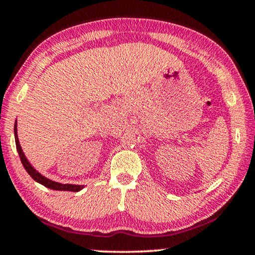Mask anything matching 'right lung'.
I'll return each mask as SVG.
<instances>
[{"instance_id":"right-lung-1","label":"right lung","mask_w":255,"mask_h":255,"mask_svg":"<svg viewBox=\"0 0 255 255\" xmlns=\"http://www.w3.org/2000/svg\"><path fill=\"white\" fill-rule=\"evenodd\" d=\"M14 134H15L16 149H17V151H18V155H20L22 165H23L24 169L27 170L29 175H30L31 178L35 180V181L41 183V185H43L44 187H48V188L54 189V191H68V192L81 191V189L83 188V186H81V185H70V183H60V182L51 181V180L47 179L46 176H43L42 174L38 173L37 170L30 165V162H29L27 157H25L23 150H22V148L20 146V141H18V137H17V124H16V122L14 126Z\"/></svg>"}]
</instances>
